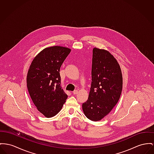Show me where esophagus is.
Masks as SVG:
<instances>
[{
    "mask_svg": "<svg viewBox=\"0 0 154 154\" xmlns=\"http://www.w3.org/2000/svg\"><path fill=\"white\" fill-rule=\"evenodd\" d=\"M73 94H76L78 93V90H75V91L73 92Z\"/></svg>",
    "mask_w": 154,
    "mask_h": 154,
    "instance_id": "34e87169",
    "label": "esophagus"
}]
</instances>
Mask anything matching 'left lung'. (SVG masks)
<instances>
[{
	"instance_id": "8db88e82",
	"label": "left lung",
	"mask_w": 154,
	"mask_h": 154,
	"mask_svg": "<svg viewBox=\"0 0 154 154\" xmlns=\"http://www.w3.org/2000/svg\"><path fill=\"white\" fill-rule=\"evenodd\" d=\"M122 88V73L116 59L108 51L94 48L91 91L88 100L82 104L86 117L101 120L118 102Z\"/></svg>"
}]
</instances>
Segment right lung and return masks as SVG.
<instances>
[{
    "label": "right lung",
    "mask_w": 154,
    "mask_h": 154,
    "mask_svg": "<svg viewBox=\"0 0 154 154\" xmlns=\"http://www.w3.org/2000/svg\"><path fill=\"white\" fill-rule=\"evenodd\" d=\"M61 46L44 48L33 59L27 76V86L31 100L45 117L60 112L68 95L61 86L60 68L71 52Z\"/></svg>",
    "instance_id": "obj_1"
}]
</instances>
